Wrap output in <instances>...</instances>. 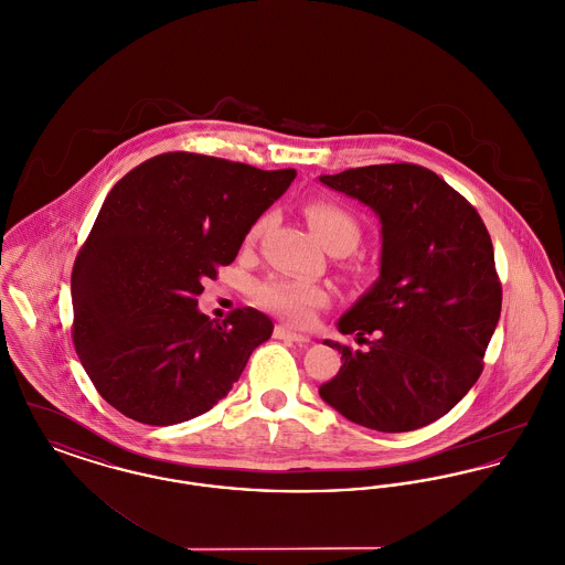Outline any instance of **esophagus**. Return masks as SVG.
I'll return each mask as SVG.
<instances>
[{"mask_svg": "<svg viewBox=\"0 0 565 565\" xmlns=\"http://www.w3.org/2000/svg\"><path fill=\"white\" fill-rule=\"evenodd\" d=\"M275 339H284V341H292V343H298V345H305V343H311V339L307 337V334H300V332H296V330H290V328H286V326H277L275 328Z\"/></svg>", "mask_w": 565, "mask_h": 565, "instance_id": "1", "label": "esophagus"}]
</instances>
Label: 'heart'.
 I'll use <instances>...</instances> for the list:
<instances>
[{
  "mask_svg": "<svg viewBox=\"0 0 565 565\" xmlns=\"http://www.w3.org/2000/svg\"><path fill=\"white\" fill-rule=\"evenodd\" d=\"M305 214H307L313 233L318 235V239L322 242L323 247L330 254L345 256L353 252L355 245L360 243V237H362L360 222L348 207L332 203V201H313L307 205ZM267 224H269V215H263L260 220H256L252 224V228L247 231L245 242H256L265 233ZM254 298L263 307L281 316L284 320L295 323L309 322L313 318L316 309L328 305V300H330V296L322 286L311 284V281L290 279V277H269V279L260 281L254 288Z\"/></svg>",
  "mask_w": 565,
  "mask_h": 565,
  "instance_id": "b5f03b06",
  "label": "heart"
}]
</instances>
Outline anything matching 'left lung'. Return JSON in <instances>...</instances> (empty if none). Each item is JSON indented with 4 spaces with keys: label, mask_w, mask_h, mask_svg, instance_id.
I'll list each match as a JSON object with an SVG mask.
<instances>
[{
    "label": "left lung",
    "mask_w": 565,
    "mask_h": 565,
    "mask_svg": "<svg viewBox=\"0 0 565 565\" xmlns=\"http://www.w3.org/2000/svg\"><path fill=\"white\" fill-rule=\"evenodd\" d=\"M320 182L381 222L379 279L337 323L369 348L326 339L343 366L320 396L371 430L424 428L483 373L502 309L491 237L477 210L419 164L355 167Z\"/></svg>",
    "instance_id": "obj_1"
}]
</instances>
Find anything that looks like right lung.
Listing matches in <instances>:
<instances>
[{
    "instance_id": "obj_1",
    "label": "right lung",
    "mask_w": 565,
    "mask_h": 565,
    "mask_svg": "<svg viewBox=\"0 0 565 565\" xmlns=\"http://www.w3.org/2000/svg\"><path fill=\"white\" fill-rule=\"evenodd\" d=\"M295 178L167 152L109 190L72 270L74 345L106 403L139 424L173 426L231 392L273 322L252 307L215 322L196 296Z\"/></svg>"
}]
</instances>
